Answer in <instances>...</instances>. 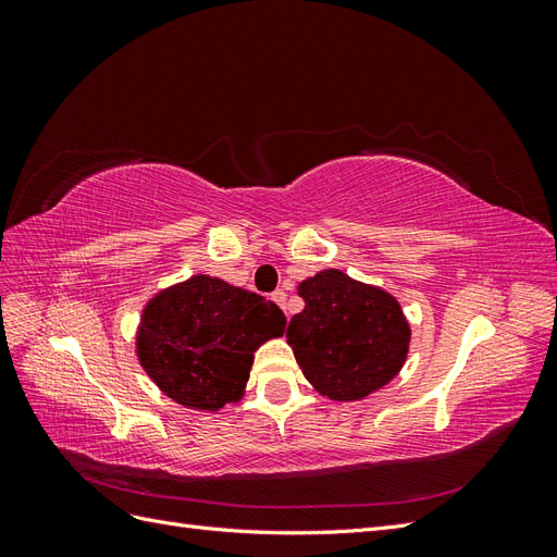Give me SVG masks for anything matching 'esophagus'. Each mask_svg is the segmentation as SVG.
<instances>
[{
  "label": "esophagus",
  "instance_id": "obj_1",
  "mask_svg": "<svg viewBox=\"0 0 557 557\" xmlns=\"http://www.w3.org/2000/svg\"><path fill=\"white\" fill-rule=\"evenodd\" d=\"M272 299L276 301L278 307H283V309H285V299H288V295H285V290H276V293L272 295Z\"/></svg>",
  "mask_w": 557,
  "mask_h": 557
}]
</instances>
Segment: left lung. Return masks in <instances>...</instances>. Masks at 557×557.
Instances as JSON below:
<instances>
[{
  "label": "left lung",
  "mask_w": 557,
  "mask_h": 557,
  "mask_svg": "<svg viewBox=\"0 0 557 557\" xmlns=\"http://www.w3.org/2000/svg\"><path fill=\"white\" fill-rule=\"evenodd\" d=\"M305 311L293 315L288 346L313 391L356 401L391 383L409 356L411 323L395 295L323 269L297 285Z\"/></svg>",
  "instance_id": "left-lung-1"
}]
</instances>
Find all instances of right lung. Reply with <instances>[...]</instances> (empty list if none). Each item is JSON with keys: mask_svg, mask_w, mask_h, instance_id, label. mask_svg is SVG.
<instances>
[{"mask_svg": "<svg viewBox=\"0 0 557 557\" xmlns=\"http://www.w3.org/2000/svg\"><path fill=\"white\" fill-rule=\"evenodd\" d=\"M283 330L285 315L274 301L195 274L146 301L134 352L164 397L211 413L244 399L256 350Z\"/></svg>", "mask_w": 557, "mask_h": 557, "instance_id": "right-lung-1", "label": "right lung"}]
</instances>
